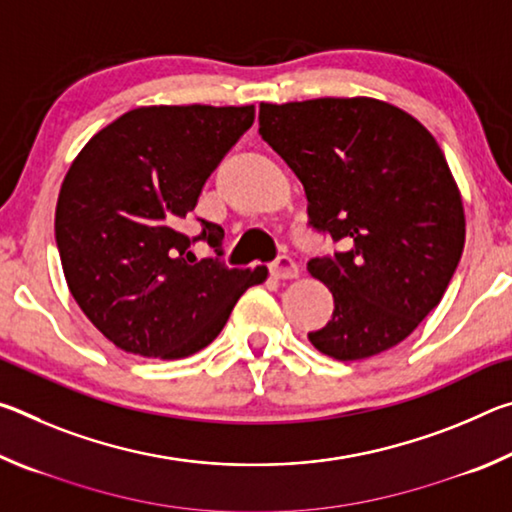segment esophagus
<instances>
[{
    "label": "esophagus",
    "instance_id": "obj_1",
    "mask_svg": "<svg viewBox=\"0 0 512 512\" xmlns=\"http://www.w3.org/2000/svg\"><path fill=\"white\" fill-rule=\"evenodd\" d=\"M268 268H271V275L277 277V280H293V277H298V264L289 255H280Z\"/></svg>",
    "mask_w": 512,
    "mask_h": 512
}]
</instances>
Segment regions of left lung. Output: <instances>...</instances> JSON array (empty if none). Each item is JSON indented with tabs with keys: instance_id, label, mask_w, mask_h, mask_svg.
<instances>
[{
	"instance_id": "obj_1",
	"label": "left lung",
	"mask_w": 512,
	"mask_h": 512,
	"mask_svg": "<svg viewBox=\"0 0 512 512\" xmlns=\"http://www.w3.org/2000/svg\"><path fill=\"white\" fill-rule=\"evenodd\" d=\"M259 135L305 187L311 228L341 244L307 264L334 296L311 345L359 361L402 343L443 300L465 244L438 142L409 112L368 97L259 103Z\"/></svg>"
}]
</instances>
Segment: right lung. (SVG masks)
Returning <instances> with one entry per match:
<instances>
[{
	"instance_id": "1",
	"label": "right lung",
	"mask_w": 512,
	"mask_h": 512,
	"mask_svg": "<svg viewBox=\"0 0 512 512\" xmlns=\"http://www.w3.org/2000/svg\"><path fill=\"white\" fill-rule=\"evenodd\" d=\"M255 121V106H149L108 124L83 146L56 205L67 287L92 325L124 352L183 359L210 345L266 266L228 268L188 250L223 228L180 232L205 180Z\"/></svg>"
}]
</instances>
